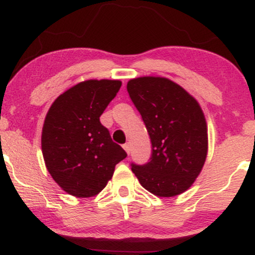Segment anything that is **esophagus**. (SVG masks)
Segmentation results:
<instances>
[{"label":"esophagus","instance_id":"esophagus-1","mask_svg":"<svg viewBox=\"0 0 255 255\" xmlns=\"http://www.w3.org/2000/svg\"><path fill=\"white\" fill-rule=\"evenodd\" d=\"M124 148H125L126 152H127L128 154L130 153V144H129V142H127V144H125V145H124Z\"/></svg>","mask_w":255,"mask_h":255}]
</instances>
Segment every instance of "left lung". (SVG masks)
Instances as JSON below:
<instances>
[{
	"label": "left lung",
	"instance_id": "8db88e82",
	"mask_svg": "<svg viewBox=\"0 0 255 255\" xmlns=\"http://www.w3.org/2000/svg\"><path fill=\"white\" fill-rule=\"evenodd\" d=\"M151 139L145 164L130 163L140 184L158 197H175L192 186L207 154V128L198 102L165 78L144 77L127 84Z\"/></svg>",
	"mask_w": 255,
	"mask_h": 255
}]
</instances>
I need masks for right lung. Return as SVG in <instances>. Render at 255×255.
Masks as SVG:
<instances>
[{
	"label": "right lung",
	"instance_id": "add662e5",
	"mask_svg": "<svg viewBox=\"0 0 255 255\" xmlns=\"http://www.w3.org/2000/svg\"><path fill=\"white\" fill-rule=\"evenodd\" d=\"M119 80H87L62 93L46 114L42 151L51 177L78 198L98 194L127 157L99 121L121 87Z\"/></svg>",
	"mask_w": 255,
	"mask_h": 255
}]
</instances>
